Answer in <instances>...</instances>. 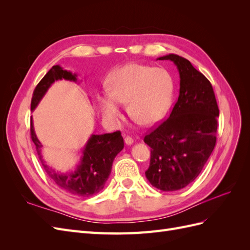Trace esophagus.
<instances>
[{"label": "esophagus", "instance_id": "esophagus-1", "mask_svg": "<svg viewBox=\"0 0 250 250\" xmlns=\"http://www.w3.org/2000/svg\"><path fill=\"white\" fill-rule=\"evenodd\" d=\"M124 141H125L126 145H131V144L133 143V139H132L131 137H126V138L124 139Z\"/></svg>", "mask_w": 250, "mask_h": 250}]
</instances>
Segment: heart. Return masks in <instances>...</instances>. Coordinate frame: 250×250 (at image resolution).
<instances>
[{"instance_id": "obj_1", "label": "heart", "mask_w": 250, "mask_h": 250, "mask_svg": "<svg viewBox=\"0 0 250 250\" xmlns=\"http://www.w3.org/2000/svg\"><path fill=\"white\" fill-rule=\"evenodd\" d=\"M107 83L108 90L98 94L97 99L108 122L122 117L121 103H128L130 116L146 126L160 122L172 106L175 82L163 67L127 63L111 72Z\"/></svg>"}]
</instances>
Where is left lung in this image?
I'll return each instance as SVG.
<instances>
[{
	"instance_id": "left-lung-1",
	"label": "left lung",
	"mask_w": 250,
	"mask_h": 250,
	"mask_svg": "<svg viewBox=\"0 0 250 250\" xmlns=\"http://www.w3.org/2000/svg\"><path fill=\"white\" fill-rule=\"evenodd\" d=\"M157 59L175 63L180 88L170 117L144 138L151 148L145 174L158 190L172 192L197 178L213 152L219 108L210 82L188 59L175 54Z\"/></svg>"
}]
</instances>
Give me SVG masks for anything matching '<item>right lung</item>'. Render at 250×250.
I'll list each match as a JSON object with an SVG mask.
<instances>
[{
    "mask_svg": "<svg viewBox=\"0 0 250 250\" xmlns=\"http://www.w3.org/2000/svg\"><path fill=\"white\" fill-rule=\"evenodd\" d=\"M76 74H72L70 71L63 70L62 66H52V69L44 75L34 89L31 100V110H34L53 82L62 79L76 82ZM30 132H31V139L36 147L41 163L48 175L63 191L76 196H81V197H88V196L97 194L102 190L108 179L113 160L124 148V140L120 131L105 134H93L83 150L80 164L76 170L67 174H62L50 169L42 158L41 148L42 145L36 138L32 118Z\"/></svg>",
    "mask_w": 250,
    "mask_h": 250,
    "instance_id": "obj_1",
    "label": "right lung"
}]
</instances>
